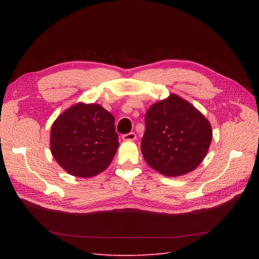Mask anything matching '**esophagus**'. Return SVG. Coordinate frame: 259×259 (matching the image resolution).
Wrapping results in <instances>:
<instances>
[{"label": "esophagus", "instance_id": "34e87169", "mask_svg": "<svg viewBox=\"0 0 259 259\" xmlns=\"http://www.w3.org/2000/svg\"><path fill=\"white\" fill-rule=\"evenodd\" d=\"M122 138H123V140H135L136 139V134H135V133L131 132V133H127V134H124L122 136Z\"/></svg>", "mask_w": 259, "mask_h": 259}]
</instances>
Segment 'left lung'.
I'll return each mask as SVG.
<instances>
[{"label": "left lung", "mask_w": 259, "mask_h": 259, "mask_svg": "<svg viewBox=\"0 0 259 259\" xmlns=\"http://www.w3.org/2000/svg\"><path fill=\"white\" fill-rule=\"evenodd\" d=\"M142 152L148 165L175 177L193 170L205 158L211 142L209 122L177 95L153 104L145 115Z\"/></svg>", "instance_id": "obj_1"}]
</instances>
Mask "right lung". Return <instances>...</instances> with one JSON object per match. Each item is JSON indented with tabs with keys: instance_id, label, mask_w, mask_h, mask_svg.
<instances>
[{
	"instance_id": "add662e5",
	"label": "right lung",
	"mask_w": 259,
	"mask_h": 259,
	"mask_svg": "<svg viewBox=\"0 0 259 259\" xmlns=\"http://www.w3.org/2000/svg\"><path fill=\"white\" fill-rule=\"evenodd\" d=\"M117 147L114 116L100 105L77 104L61 113L52 126V154L76 177H93L105 170Z\"/></svg>"
}]
</instances>
